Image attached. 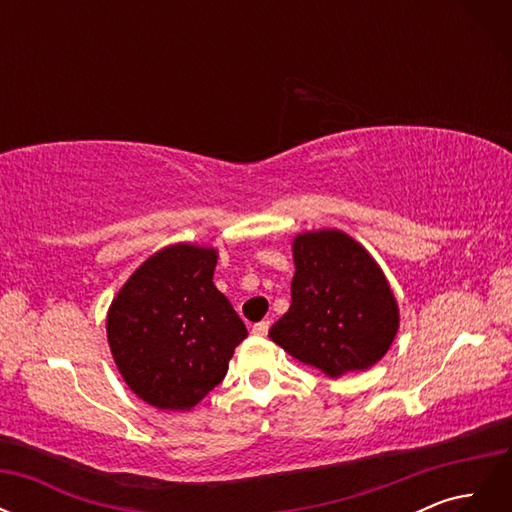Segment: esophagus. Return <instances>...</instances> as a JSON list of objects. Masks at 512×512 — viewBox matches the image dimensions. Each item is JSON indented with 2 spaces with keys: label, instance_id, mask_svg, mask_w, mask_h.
I'll use <instances>...</instances> for the list:
<instances>
[{
  "label": "esophagus",
  "instance_id": "obj_1",
  "mask_svg": "<svg viewBox=\"0 0 512 512\" xmlns=\"http://www.w3.org/2000/svg\"><path fill=\"white\" fill-rule=\"evenodd\" d=\"M269 327H271V322H269V320L256 322L254 327H252V333H254V335H258V337H265V335L269 333Z\"/></svg>",
  "mask_w": 512,
  "mask_h": 512
}]
</instances>
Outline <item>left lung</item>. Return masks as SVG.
Returning <instances> with one entry per match:
<instances>
[{
    "label": "left lung",
    "instance_id": "1",
    "mask_svg": "<svg viewBox=\"0 0 512 512\" xmlns=\"http://www.w3.org/2000/svg\"><path fill=\"white\" fill-rule=\"evenodd\" d=\"M292 256V303L269 337L329 378L376 365L399 329L397 303L376 260L342 230L299 235Z\"/></svg>",
    "mask_w": 512,
    "mask_h": 512
}]
</instances>
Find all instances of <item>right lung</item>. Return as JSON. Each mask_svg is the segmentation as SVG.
<instances>
[{
    "mask_svg": "<svg viewBox=\"0 0 512 512\" xmlns=\"http://www.w3.org/2000/svg\"><path fill=\"white\" fill-rule=\"evenodd\" d=\"M218 252L188 243L145 260L106 318L130 389L160 410H190L218 386L247 329L213 284Z\"/></svg>",
    "mask_w": 512,
    "mask_h": 512,
    "instance_id": "add662e5",
    "label": "right lung"
}]
</instances>
